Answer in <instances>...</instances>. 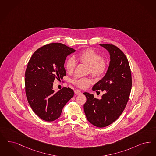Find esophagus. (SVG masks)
Here are the masks:
<instances>
[{"label": "esophagus", "instance_id": "obj_1", "mask_svg": "<svg viewBox=\"0 0 156 156\" xmlns=\"http://www.w3.org/2000/svg\"><path fill=\"white\" fill-rule=\"evenodd\" d=\"M74 93H75L76 95H79V94H81V91L80 90H75Z\"/></svg>", "mask_w": 156, "mask_h": 156}]
</instances>
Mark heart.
<instances>
[{
    "label": "heart",
    "instance_id": "b5f03b06",
    "mask_svg": "<svg viewBox=\"0 0 156 156\" xmlns=\"http://www.w3.org/2000/svg\"><path fill=\"white\" fill-rule=\"evenodd\" d=\"M76 59L81 63L87 65V73H90L95 77H100L107 70L108 64L106 60L102 59L101 56L93 49L87 48L81 51L76 56ZM76 66L75 59L71 57L66 62V69L68 73H72ZM72 83L81 89H85L89 86L91 79L89 77H76Z\"/></svg>",
    "mask_w": 156,
    "mask_h": 156
}]
</instances>
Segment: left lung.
Instances as JSON below:
<instances>
[{
	"instance_id": "8db88e82",
	"label": "left lung",
	"mask_w": 156,
	"mask_h": 156,
	"mask_svg": "<svg viewBox=\"0 0 156 156\" xmlns=\"http://www.w3.org/2000/svg\"><path fill=\"white\" fill-rule=\"evenodd\" d=\"M109 54L107 71L92 90L104 91L101 99L85 92L86 102L83 105L87 120L93 125L102 128L116 120L128 102L132 86L131 73L129 61L123 52L112 44H100Z\"/></svg>"
}]
</instances>
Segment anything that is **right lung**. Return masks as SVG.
Segmentation results:
<instances>
[{
	"label": "right lung",
	"instance_id": "obj_1",
	"mask_svg": "<svg viewBox=\"0 0 156 156\" xmlns=\"http://www.w3.org/2000/svg\"><path fill=\"white\" fill-rule=\"evenodd\" d=\"M75 49L61 43H51L38 49L29 60L25 71V91L33 112L47 122L59 118L74 91L63 87L55 92L53 82L66 75V57Z\"/></svg>",
	"mask_w": 156,
	"mask_h": 156
}]
</instances>
